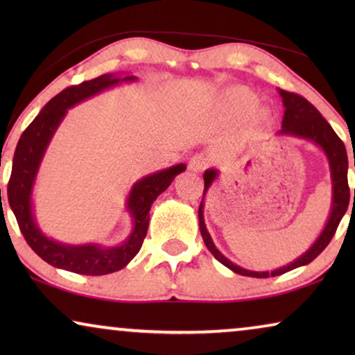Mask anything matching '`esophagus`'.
<instances>
[{"label": "esophagus", "instance_id": "34e87169", "mask_svg": "<svg viewBox=\"0 0 355 355\" xmlns=\"http://www.w3.org/2000/svg\"><path fill=\"white\" fill-rule=\"evenodd\" d=\"M208 164H210V158H208V155L205 153H196L191 159H189V169L196 173L203 171Z\"/></svg>", "mask_w": 355, "mask_h": 355}]
</instances>
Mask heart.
Wrapping results in <instances>:
<instances>
[{"instance_id":"obj_1","label":"heart","mask_w":355,"mask_h":355,"mask_svg":"<svg viewBox=\"0 0 355 355\" xmlns=\"http://www.w3.org/2000/svg\"><path fill=\"white\" fill-rule=\"evenodd\" d=\"M227 101H230L231 108L234 110V113L237 116H241V118H247V116L254 113L257 106H259L260 96L257 95L255 92L247 89V87H237V89L230 92V95H227ZM257 118H259V121H261V123H266L270 118V113L268 111H261Z\"/></svg>"}]
</instances>
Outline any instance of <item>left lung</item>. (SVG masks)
Returning <instances> with one entry per match:
<instances>
[{
  "instance_id": "obj_1",
  "label": "left lung",
  "mask_w": 355,
  "mask_h": 355,
  "mask_svg": "<svg viewBox=\"0 0 355 355\" xmlns=\"http://www.w3.org/2000/svg\"><path fill=\"white\" fill-rule=\"evenodd\" d=\"M279 95L283 96L284 103V118H283V129H281V134H291L297 135V137L310 139L313 140L315 144L320 145L327 153L329 159V166H331V178H333V210L331 215H329V220L327 223V227L322 232V236L318 237L317 242L310 247V250L305 252V254L297 259L293 263L288 266H283V268H278L275 271H249L241 268L226 259V257L221 255V252L216 249L215 244L211 242V237L208 234L205 223H203V202L198 207V223H200V232L203 237V242H205L207 249L211 252V255L223 263L227 268L234 271V273H239L242 276H254V278H270V276H279L288 273V271L297 268V266L307 265L310 261L317 259V257L322 254V252L327 249V245L331 242L334 232H336L339 223H341L344 213L347 210L349 200H351V191H349L347 184V153L346 147H344L343 140L338 137V134L334 132L331 125L328 124V121L320 114V111L315 108V106L310 103L309 100H305L302 95L294 94V92L288 90H279ZM355 164V162H354ZM216 171H207L203 174V181H205V189H203V196L208 191V187L211 186V182L215 181ZM203 200V198H202ZM354 202H355V191H354Z\"/></svg>"
}]
</instances>
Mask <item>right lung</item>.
Masks as SVG:
<instances>
[{"label":"right lung","instance_id":"1","mask_svg":"<svg viewBox=\"0 0 355 355\" xmlns=\"http://www.w3.org/2000/svg\"><path fill=\"white\" fill-rule=\"evenodd\" d=\"M132 79L134 76L124 77L123 80ZM119 80L121 79H116L113 76L105 74L92 80L80 82L77 85H71L60 92L43 106L40 114L24 130L17 142L16 152H14L12 171L8 182V200L14 215H16L19 230H21L27 244L32 247V250L40 259L53 266H58V268L72 271V273L98 276L124 268L137 255L144 244L148 230V211L153 200L159 193L166 191L179 173L186 169V164H176V166L164 169V171L144 178L142 181L135 184L130 191L128 202V208L134 218L135 226L132 234L121 247L100 249L96 245H62L48 239L38 231L32 216L31 192L38 164L42 162L51 135L55 134L58 124L64 118L67 108L98 94L100 90L116 85Z\"/></svg>","mask_w":355,"mask_h":355}]
</instances>
